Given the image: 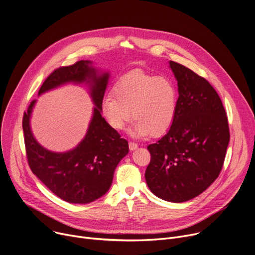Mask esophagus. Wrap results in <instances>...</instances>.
Instances as JSON below:
<instances>
[{
  "instance_id": "34e87169",
  "label": "esophagus",
  "mask_w": 255,
  "mask_h": 255,
  "mask_svg": "<svg viewBox=\"0 0 255 255\" xmlns=\"http://www.w3.org/2000/svg\"><path fill=\"white\" fill-rule=\"evenodd\" d=\"M137 147H138L137 143L132 142V141H130V142H129V149H130V150H135Z\"/></svg>"
}]
</instances>
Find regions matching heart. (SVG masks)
<instances>
[{"mask_svg":"<svg viewBox=\"0 0 255 255\" xmlns=\"http://www.w3.org/2000/svg\"><path fill=\"white\" fill-rule=\"evenodd\" d=\"M176 107L177 90L169 78L132 70L104 98L102 111L115 130L121 131L132 116L134 136L158 137L170 128Z\"/></svg>","mask_w":255,"mask_h":255,"instance_id":"b5f03b06","label":"heart"}]
</instances>
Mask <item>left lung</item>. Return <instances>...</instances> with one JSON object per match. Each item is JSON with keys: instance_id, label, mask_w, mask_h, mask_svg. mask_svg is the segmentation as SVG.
Masks as SVG:
<instances>
[{"instance_id": "obj_1", "label": "left lung", "mask_w": 255, "mask_h": 255, "mask_svg": "<svg viewBox=\"0 0 255 255\" xmlns=\"http://www.w3.org/2000/svg\"><path fill=\"white\" fill-rule=\"evenodd\" d=\"M169 65L178 87L176 113L166 134L147 146L151 159L145 179L156 197L181 203L202 194L219 176L230 132L222 101L211 84L177 62Z\"/></svg>"}]
</instances>
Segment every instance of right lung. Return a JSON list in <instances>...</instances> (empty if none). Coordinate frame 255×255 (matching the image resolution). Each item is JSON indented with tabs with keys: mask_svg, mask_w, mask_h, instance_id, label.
<instances>
[{
	"mask_svg": "<svg viewBox=\"0 0 255 255\" xmlns=\"http://www.w3.org/2000/svg\"><path fill=\"white\" fill-rule=\"evenodd\" d=\"M89 60L54 69L42 84L38 95L66 83H88L96 108L84 140L64 153L43 148L30 129L33 100L23 116L24 142L28 164L32 172L61 200L74 204H88L104 196L110 189L114 171L127 155V140L102 117V104L109 74L98 75Z\"/></svg>",
	"mask_w": 255,
	"mask_h": 255,
	"instance_id": "obj_1",
	"label": "right lung"
}]
</instances>
